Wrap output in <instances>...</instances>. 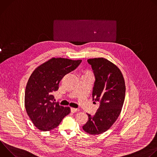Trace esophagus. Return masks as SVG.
Returning a JSON list of instances; mask_svg holds the SVG:
<instances>
[{
  "label": "esophagus",
  "mask_w": 157,
  "mask_h": 157,
  "mask_svg": "<svg viewBox=\"0 0 157 157\" xmlns=\"http://www.w3.org/2000/svg\"><path fill=\"white\" fill-rule=\"evenodd\" d=\"M71 113H76V112H78L79 109H76V108H71Z\"/></svg>",
  "instance_id": "34e87169"
}]
</instances>
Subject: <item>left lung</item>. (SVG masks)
Segmentation results:
<instances>
[{
	"instance_id": "1",
	"label": "left lung",
	"mask_w": 157,
	"mask_h": 157,
	"mask_svg": "<svg viewBox=\"0 0 157 157\" xmlns=\"http://www.w3.org/2000/svg\"><path fill=\"white\" fill-rule=\"evenodd\" d=\"M95 76L93 101L99 102L95 115L87 114L89 119L83 130L91 135H98L109 129L119 116L125 95L123 75L118 67L104 58L87 59Z\"/></svg>"
}]
</instances>
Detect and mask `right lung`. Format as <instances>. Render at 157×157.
Instances as JSON below:
<instances>
[{
  "label": "right lung",
  "instance_id": "1",
  "mask_svg": "<svg viewBox=\"0 0 157 157\" xmlns=\"http://www.w3.org/2000/svg\"><path fill=\"white\" fill-rule=\"evenodd\" d=\"M82 60L53 58L41 64L29 79L25 93L27 113L40 130L50 131L59 125L71 109L55 102L53 93L58 90L64 75L75 70Z\"/></svg>",
  "mask_w": 157,
  "mask_h": 157
}]
</instances>
